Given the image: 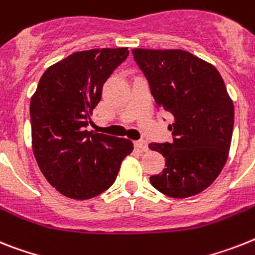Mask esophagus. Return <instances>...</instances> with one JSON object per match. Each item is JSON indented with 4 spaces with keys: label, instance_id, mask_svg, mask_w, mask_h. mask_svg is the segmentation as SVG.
I'll return each instance as SVG.
<instances>
[{
    "label": "esophagus",
    "instance_id": "34e87169",
    "mask_svg": "<svg viewBox=\"0 0 255 255\" xmlns=\"http://www.w3.org/2000/svg\"><path fill=\"white\" fill-rule=\"evenodd\" d=\"M135 146L138 147L140 151H143V152H147V151H148V144H147L146 140H136Z\"/></svg>",
    "mask_w": 255,
    "mask_h": 255
}]
</instances>
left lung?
I'll return each mask as SVG.
<instances>
[{"label":"left lung","mask_w":255,"mask_h":255,"mask_svg":"<svg viewBox=\"0 0 255 255\" xmlns=\"http://www.w3.org/2000/svg\"><path fill=\"white\" fill-rule=\"evenodd\" d=\"M156 107L173 116L172 143H150L165 157L153 188L188 198L216 180L228 157L235 108L222 75L211 64L181 49H132Z\"/></svg>","instance_id":"1"}]
</instances>
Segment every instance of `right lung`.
<instances>
[{
  "label": "right lung",
  "instance_id": "right-lung-1",
  "mask_svg": "<svg viewBox=\"0 0 255 255\" xmlns=\"http://www.w3.org/2000/svg\"><path fill=\"white\" fill-rule=\"evenodd\" d=\"M128 56V48L70 54L47 69L31 99L35 159L48 182L69 198L102 194L131 153V140L87 130L103 85Z\"/></svg>",
  "mask_w": 255,
  "mask_h": 255
}]
</instances>
